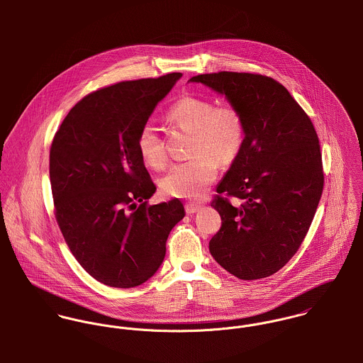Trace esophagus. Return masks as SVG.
<instances>
[{
    "mask_svg": "<svg viewBox=\"0 0 363 363\" xmlns=\"http://www.w3.org/2000/svg\"><path fill=\"white\" fill-rule=\"evenodd\" d=\"M186 212L189 213V215H191V213H194V212H197L199 209H200V206L199 204H193V203H189V204H186Z\"/></svg>",
    "mask_w": 363,
    "mask_h": 363,
    "instance_id": "34e87169",
    "label": "esophagus"
}]
</instances>
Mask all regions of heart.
Instances as JSON below:
<instances>
[{
    "label": "heart",
    "mask_w": 363,
    "mask_h": 363,
    "mask_svg": "<svg viewBox=\"0 0 363 363\" xmlns=\"http://www.w3.org/2000/svg\"><path fill=\"white\" fill-rule=\"evenodd\" d=\"M166 120L191 134L190 160L174 164L160 180L164 194L176 199H200L218 174V167L232 164L246 143V118L238 104H215L206 96L184 95L172 104ZM141 157L152 167L166 164L163 138L154 124L145 123L137 137Z\"/></svg>",
    "instance_id": "obj_1"
}]
</instances>
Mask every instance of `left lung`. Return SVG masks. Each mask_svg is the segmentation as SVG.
<instances>
[{
  "label": "left lung",
  "mask_w": 363,
  "mask_h": 363,
  "mask_svg": "<svg viewBox=\"0 0 363 363\" xmlns=\"http://www.w3.org/2000/svg\"><path fill=\"white\" fill-rule=\"evenodd\" d=\"M190 81L238 104L247 127L242 154L211 201L222 223L209 240V252L240 279L269 277L299 250L323 194L314 125L288 89L271 77L219 71ZM232 196L242 204L233 208Z\"/></svg>",
  "instance_id": "left-lung-1"
}]
</instances>
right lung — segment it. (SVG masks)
<instances>
[{"mask_svg":"<svg viewBox=\"0 0 363 363\" xmlns=\"http://www.w3.org/2000/svg\"><path fill=\"white\" fill-rule=\"evenodd\" d=\"M180 77L172 72L94 91L69 110L52 138L55 220L72 256L107 286L148 281L184 216L177 199L148 204L156 186L137 147L140 128Z\"/></svg>","mask_w":363,"mask_h":363,"instance_id":"add662e5","label":"right lung"}]
</instances>
